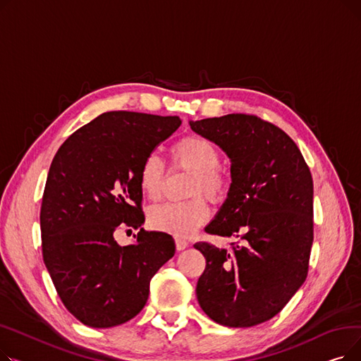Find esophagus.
<instances>
[{"instance_id": "34e87169", "label": "esophagus", "mask_w": 361, "mask_h": 361, "mask_svg": "<svg viewBox=\"0 0 361 361\" xmlns=\"http://www.w3.org/2000/svg\"><path fill=\"white\" fill-rule=\"evenodd\" d=\"M176 247H177L178 252H181V250H184V249L188 247V241L184 240V238H177V240H176Z\"/></svg>"}]
</instances>
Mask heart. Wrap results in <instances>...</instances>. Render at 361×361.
I'll list each match as a JSON object with an SVG mask.
<instances>
[{"label":"heart","instance_id":"b5f03b06","mask_svg":"<svg viewBox=\"0 0 361 361\" xmlns=\"http://www.w3.org/2000/svg\"><path fill=\"white\" fill-rule=\"evenodd\" d=\"M171 157L177 166L193 174L190 183V196L202 193L211 200H221L228 192V180L219 171L221 155L214 143L199 136H187L178 140ZM164 162L157 155H149L139 173V184L142 192L150 200H157L162 192ZM209 216L206 204L200 199L184 203H162L149 211V224L155 230L173 234L176 237H187L193 234Z\"/></svg>","mask_w":361,"mask_h":361}]
</instances>
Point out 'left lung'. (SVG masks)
I'll return each instance as SVG.
<instances>
[{
  "mask_svg": "<svg viewBox=\"0 0 361 361\" xmlns=\"http://www.w3.org/2000/svg\"><path fill=\"white\" fill-rule=\"evenodd\" d=\"M231 161L226 199L204 231L243 240L233 252L209 243L196 287L202 310L216 324H263L306 281L313 244V180L297 145L276 126L247 114L188 123Z\"/></svg>",
  "mask_w": 361,
  "mask_h": 361,
  "instance_id": "1",
  "label": "left lung"
}]
</instances>
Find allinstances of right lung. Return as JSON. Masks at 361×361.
Masks as SVG:
<instances>
[{
	"label": "right lung",
	"instance_id": "right-lung-1",
	"mask_svg": "<svg viewBox=\"0 0 361 361\" xmlns=\"http://www.w3.org/2000/svg\"><path fill=\"white\" fill-rule=\"evenodd\" d=\"M181 126L178 117L112 111L83 126L56 152L41 207L45 267L66 309L90 328H112L146 305L149 283L176 253L174 238L145 231L139 173ZM141 228L131 245L118 228Z\"/></svg>",
	"mask_w": 361,
	"mask_h": 361
}]
</instances>
